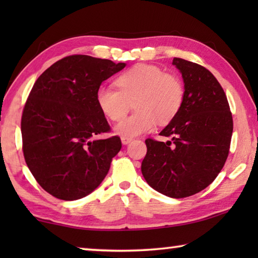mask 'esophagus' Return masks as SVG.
Listing matches in <instances>:
<instances>
[{
  "label": "esophagus",
  "instance_id": "esophagus-1",
  "mask_svg": "<svg viewBox=\"0 0 258 258\" xmlns=\"http://www.w3.org/2000/svg\"><path fill=\"white\" fill-rule=\"evenodd\" d=\"M121 143L123 145H128V143L132 141V138H127V137H121Z\"/></svg>",
  "mask_w": 258,
  "mask_h": 258
}]
</instances>
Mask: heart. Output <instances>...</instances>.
<instances>
[{
	"mask_svg": "<svg viewBox=\"0 0 258 258\" xmlns=\"http://www.w3.org/2000/svg\"><path fill=\"white\" fill-rule=\"evenodd\" d=\"M119 90L100 86L95 99L103 115L120 120L134 101L137 111L116 125L115 132L132 138L150 132L157 123L167 124L175 118L184 101V87L176 76L165 74L151 64L140 63L116 80Z\"/></svg>",
	"mask_w": 258,
	"mask_h": 258,
	"instance_id": "obj_1",
	"label": "heart"
}]
</instances>
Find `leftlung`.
<instances>
[{"label": "left lung", "instance_id": "left-lung-1", "mask_svg": "<svg viewBox=\"0 0 258 258\" xmlns=\"http://www.w3.org/2000/svg\"><path fill=\"white\" fill-rule=\"evenodd\" d=\"M173 64L182 74L184 101L160 132L171 141L146 140L141 172L152 189L185 198L207 187L223 168L233 120L224 91L208 69L181 58Z\"/></svg>", "mask_w": 258, "mask_h": 258}]
</instances>
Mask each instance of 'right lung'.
Segmentation results:
<instances>
[{
  "label": "right lung",
  "instance_id": "obj_1",
  "mask_svg": "<svg viewBox=\"0 0 258 258\" xmlns=\"http://www.w3.org/2000/svg\"><path fill=\"white\" fill-rule=\"evenodd\" d=\"M125 62L91 55L56 61L35 82L21 117L24 157L43 189L62 200L86 197L101 184L121 142L95 139L110 126L95 99Z\"/></svg>",
  "mask_w": 258,
  "mask_h": 258
}]
</instances>
